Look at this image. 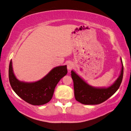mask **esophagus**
Returning <instances> with one entry per match:
<instances>
[{"label": "esophagus", "mask_w": 131, "mask_h": 131, "mask_svg": "<svg viewBox=\"0 0 131 131\" xmlns=\"http://www.w3.org/2000/svg\"><path fill=\"white\" fill-rule=\"evenodd\" d=\"M73 67V64L72 62H68L67 63V69L68 71H70V70Z\"/></svg>", "instance_id": "esophagus-1"}]
</instances>
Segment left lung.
I'll use <instances>...</instances> for the list:
<instances>
[{"mask_svg":"<svg viewBox=\"0 0 131 131\" xmlns=\"http://www.w3.org/2000/svg\"><path fill=\"white\" fill-rule=\"evenodd\" d=\"M118 78L113 84L107 87H95L88 84L74 70L71 71L73 80L74 96L77 101L84 105H98L106 101L116 92L120 86L123 77V64Z\"/></svg>","mask_w":131,"mask_h":131,"instance_id":"left-lung-1","label":"left lung"}]
</instances>
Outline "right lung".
Listing matches in <instances>:
<instances>
[{"mask_svg": "<svg viewBox=\"0 0 131 131\" xmlns=\"http://www.w3.org/2000/svg\"><path fill=\"white\" fill-rule=\"evenodd\" d=\"M67 73V66H59L52 69L47 74L38 81H20L15 76L11 60L8 77L12 88L18 96L32 105H42L52 99L57 84Z\"/></svg>", "mask_w": 131, "mask_h": 131, "instance_id": "right-lung-1", "label": "right lung"}]
</instances>
